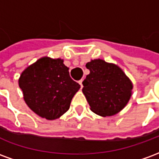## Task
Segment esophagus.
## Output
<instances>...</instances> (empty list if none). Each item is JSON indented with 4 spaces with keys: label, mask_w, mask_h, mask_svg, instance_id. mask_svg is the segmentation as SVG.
<instances>
[{
    "label": "esophagus",
    "mask_w": 159,
    "mask_h": 159,
    "mask_svg": "<svg viewBox=\"0 0 159 159\" xmlns=\"http://www.w3.org/2000/svg\"><path fill=\"white\" fill-rule=\"evenodd\" d=\"M83 79H81V80H79V81H78V83H79L80 86H81V89L83 88Z\"/></svg>",
    "instance_id": "esophagus-1"
}]
</instances>
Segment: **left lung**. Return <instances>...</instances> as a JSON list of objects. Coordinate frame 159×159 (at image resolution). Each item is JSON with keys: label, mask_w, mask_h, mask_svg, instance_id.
Masks as SVG:
<instances>
[{"label": "left lung", "mask_w": 159, "mask_h": 159, "mask_svg": "<svg viewBox=\"0 0 159 159\" xmlns=\"http://www.w3.org/2000/svg\"><path fill=\"white\" fill-rule=\"evenodd\" d=\"M90 73L83 82V93L90 110L101 117H111L126 107L133 83L119 66L100 59L86 64Z\"/></svg>", "instance_id": "8db88e82"}]
</instances>
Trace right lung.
<instances>
[{
  "label": "right lung",
  "instance_id": "obj_1",
  "mask_svg": "<svg viewBox=\"0 0 159 159\" xmlns=\"http://www.w3.org/2000/svg\"><path fill=\"white\" fill-rule=\"evenodd\" d=\"M19 86L26 105L36 115L54 120L69 110L80 85L70 76L62 59L42 57L19 76Z\"/></svg>",
  "mask_w": 159,
  "mask_h": 159
}]
</instances>
